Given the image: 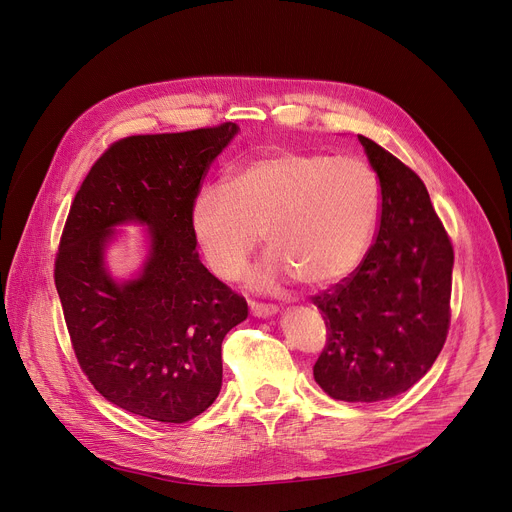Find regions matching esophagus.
I'll return each mask as SVG.
<instances>
[{
  "label": "esophagus",
  "mask_w": 512,
  "mask_h": 512,
  "mask_svg": "<svg viewBox=\"0 0 512 512\" xmlns=\"http://www.w3.org/2000/svg\"><path fill=\"white\" fill-rule=\"evenodd\" d=\"M249 308H251V314L257 316V318L273 316L279 310L275 304H261V302H255V300H249Z\"/></svg>",
  "instance_id": "34e87169"
}]
</instances>
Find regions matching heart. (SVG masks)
I'll use <instances>...</instances> for the list:
<instances>
[{
	"mask_svg": "<svg viewBox=\"0 0 512 512\" xmlns=\"http://www.w3.org/2000/svg\"><path fill=\"white\" fill-rule=\"evenodd\" d=\"M381 200V180L362 158L281 148L239 164L227 184L202 186L190 227L218 279L241 277L263 233L271 253L255 273L259 287L289 277L330 287L367 255Z\"/></svg>",
	"mask_w": 512,
	"mask_h": 512,
	"instance_id": "heart-1",
	"label": "heart"
}]
</instances>
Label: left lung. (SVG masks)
<instances>
[{
	"label": "left lung",
	"instance_id": "1",
	"mask_svg": "<svg viewBox=\"0 0 512 512\" xmlns=\"http://www.w3.org/2000/svg\"><path fill=\"white\" fill-rule=\"evenodd\" d=\"M358 139L381 180V221L356 271L312 298L328 336L314 379L332 399L375 403L411 389L444 348L454 247L421 178Z\"/></svg>",
	"mask_w": 512,
	"mask_h": 512
}]
</instances>
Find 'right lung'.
Instances as JSON below:
<instances>
[{
  "label": "right lung",
  "mask_w": 512,
  "mask_h": 512,
  "mask_svg": "<svg viewBox=\"0 0 512 512\" xmlns=\"http://www.w3.org/2000/svg\"><path fill=\"white\" fill-rule=\"evenodd\" d=\"M237 131L221 123L123 137L70 204L54 261L64 322L87 379L129 413L186 423L221 391V346L247 302L200 263L190 208ZM127 220L151 227V257L137 280L115 284L102 251Z\"/></svg>",
  "instance_id": "1"
}]
</instances>
